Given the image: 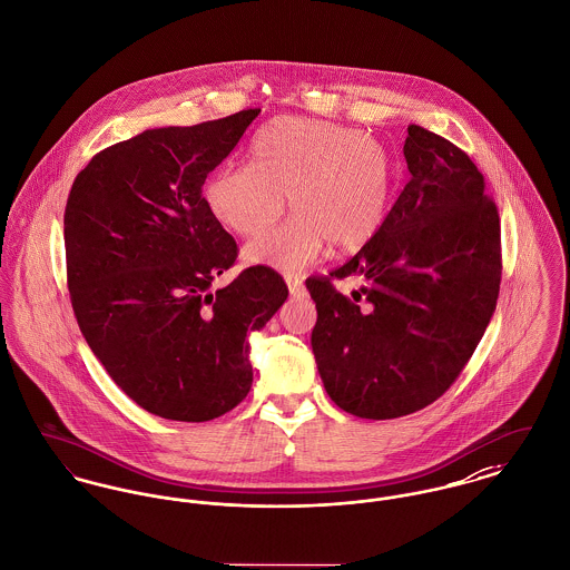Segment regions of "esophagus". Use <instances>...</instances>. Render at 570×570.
<instances>
[{
	"instance_id": "esophagus-1",
	"label": "esophagus",
	"mask_w": 570,
	"mask_h": 570,
	"mask_svg": "<svg viewBox=\"0 0 570 570\" xmlns=\"http://www.w3.org/2000/svg\"><path fill=\"white\" fill-rule=\"evenodd\" d=\"M286 282H288V291H291V297H304L306 295V286H304V282L297 277V275H288L286 277Z\"/></svg>"
}]
</instances>
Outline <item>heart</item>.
Wrapping results in <instances>:
<instances>
[{
    "label": "heart",
    "instance_id": "1",
    "mask_svg": "<svg viewBox=\"0 0 570 570\" xmlns=\"http://www.w3.org/2000/svg\"><path fill=\"white\" fill-rule=\"evenodd\" d=\"M393 186L389 149L353 128L279 117L256 134L252 165H225L204 190L213 217L238 236L279 229L245 249L249 263L297 271L330 243L334 252L366 245L382 227Z\"/></svg>",
    "mask_w": 570,
    "mask_h": 570
}]
</instances>
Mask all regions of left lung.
<instances>
[{"mask_svg": "<svg viewBox=\"0 0 570 570\" xmlns=\"http://www.w3.org/2000/svg\"><path fill=\"white\" fill-rule=\"evenodd\" d=\"M410 181L350 263L312 275V351L332 401L396 419L449 391L480 345L501 284V225L466 151L421 126L403 145ZM355 274L350 298L334 278Z\"/></svg>", "mask_w": 570, "mask_h": 570, "instance_id": "left-lung-1", "label": "left lung"}]
</instances>
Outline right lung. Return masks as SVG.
Instances as JSON below:
<instances>
[{"mask_svg":"<svg viewBox=\"0 0 570 570\" xmlns=\"http://www.w3.org/2000/svg\"><path fill=\"white\" fill-rule=\"evenodd\" d=\"M261 108L190 128H156L95 154L65 208L67 284L88 347L142 410L217 419L252 389L247 336L288 297L282 275L249 266L225 288L236 240L202 186Z\"/></svg>","mask_w":570,"mask_h":570,"instance_id":"1","label":"right lung"}]
</instances>
